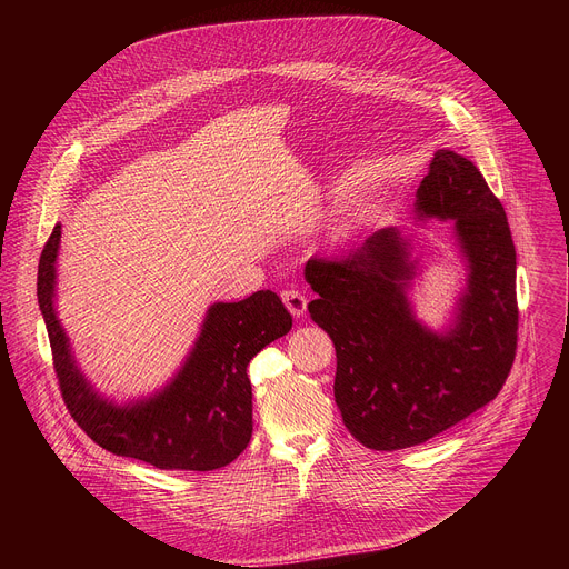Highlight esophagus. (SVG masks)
Segmentation results:
<instances>
[{"mask_svg": "<svg viewBox=\"0 0 569 569\" xmlns=\"http://www.w3.org/2000/svg\"><path fill=\"white\" fill-rule=\"evenodd\" d=\"M281 299H283V303H286V308L290 310V315L292 317H303L306 315V310H308V299L299 292V290H283L281 292Z\"/></svg>", "mask_w": 569, "mask_h": 569, "instance_id": "1", "label": "esophagus"}]
</instances>
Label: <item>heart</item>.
<instances>
[{
	"label": "heart",
	"instance_id": "b5f03b06",
	"mask_svg": "<svg viewBox=\"0 0 569 569\" xmlns=\"http://www.w3.org/2000/svg\"><path fill=\"white\" fill-rule=\"evenodd\" d=\"M342 227H345V222H342V224H340V229H342Z\"/></svg>",
	"mask_w": 569,
	"mask_h": 569
}]
</instances>
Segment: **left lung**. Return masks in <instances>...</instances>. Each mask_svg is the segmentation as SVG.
Masks as SVG:
<instances>
[{"label":"left lung","mask_w":569,"mask_h":569,"mask_svg":"<svg viewBox=\"0 0 569 569\" xmlns=\"http://www.w3.org/2000/svg\"><path fill=\"white\" fill-rule=\"evenodd\" d=\"M417 216L452 220L468 286L455 327L426 329L408 290L417 274L408 240L387 227L340 259H310L315 323L336 345V402L371 450L426 443L491 402L516 358V246L502 202L479 169L437 150L417 189Z\"/></svg>","instance_id":"obj_1"}]
</instances>
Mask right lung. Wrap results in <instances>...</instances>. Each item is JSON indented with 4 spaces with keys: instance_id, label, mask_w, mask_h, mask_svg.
<instances>
[{
    "instance_id": "right-lung-1",
    "label": "right lung",
    "mask_w": 569,
    "mask_h": 569,
    "mask_svg": "<svg viewBox=\"0 0 569 569\" xmlns=\"http://www.w3.org/2000/svg\"><path fill=\"white\" fill-rule=\"evenodd\" d=\"M60 224L38 266V303L47 323L56 378L73 421L101 448L161 470H216L252 439L250 360L292 329V317L272 290L242 301L213 303L202 333L171 385L119 405L101 398L76 367L53 308Z\"/></svg>"
}]
</instances>
